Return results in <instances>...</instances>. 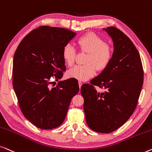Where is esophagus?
I'll list each match as a JSON object with an SVG mask.
<instances>
[{
  "instance_id": "1",
  "label": "esophagus",
  "mask_w": 152,
  "mask_h": 152,
  "mask_svg": "<svg viewBox=\"0 0 152 152\" xmlns=\"http://www.w3.org/2000/svg\"><path fill=\"white\" fill-rule=\"evenodd\" d=\"M78 85H79V87H81V86H82V85H83V83L81 82V81H78Z\"/></svg>"
}]
</instances>
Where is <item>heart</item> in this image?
I'll return each instance as SVG.
<instances>
[{
	"instance_id": "obj_1",
	"label": "heart",
	"mask_w": 152,
	"mask_h": 152,
	"mask_svg": "<svg viewBox=\"0 0 152 152\" xmlns=\"http://www.w3.org/2000/svg\"><path fill=\"white\" fill-rule=\"evenodd\" d=\"M81 52L87 53L84 65H76L67 72L68 78L78 80H88L94 76L96 69L101 72L105 69L113 58V48L99 36L94 33H87L81 36L76 40ZM76 51L70 44L64 47L62 57L66 65L72 66L74 63Z\"/></svg>"
}]
</instances>
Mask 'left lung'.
<instances>
[{
  "label": "left lung",
  "mask_w": 152,
  "mask_h": 152,
  "mask_svg": "<svg viewBox=\"0 0 152 152\" xmlns=\"http://www.w3.org/2000/svg\"><path fill=\"white\" fill-rule=\"evenodd\" d=\"M114 42V53L105 69L81 86L88 127L99 133H111L127 121L137 106L143 85L142 62L133 42L115 27L104 29ZM95 86L103 88L99 93Z\"/></svg>",
  "instance_id": "left-lung-1"
}]
</instances>
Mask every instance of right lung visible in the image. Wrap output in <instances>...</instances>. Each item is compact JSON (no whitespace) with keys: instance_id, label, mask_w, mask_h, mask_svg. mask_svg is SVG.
<instances>
[{"instance_id":"right-lung-1","label":"right lung","mask_w":152,"mask_h":152,"mask_svg":"<svg viewBox=\"0 0 152 152\" xmlns=\"http://www.w3.org/2000/svg\"><path fill=\"white\" fill-rule=\"evenodd\" d=\"M67 29L40 26L21 40L13 61L12 83L20 110L42 129L63 123L72 98L79 91L76 79L59 81L66 71L62 51L76 36Z\"/></svg>"}]
</instances>
